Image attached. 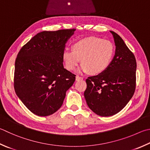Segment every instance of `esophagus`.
Instances as JSON below:
<instances>
[{
    "instance_id": "obj_1",
    "label": "esophagus",
    "mask_w": 150,
    "mask_h": 150,
    "mask_svg": "<svg viewBox=\"0 0 150 150\" xmlns=\"http://www.w3.org/2000/svg\"><path fill=\"white\" fill-rule=\"evenodd\" d=\"M75 79H76V81H80V80H82L83 79V78L82 77H79V76H76V77H75Z\"/></svg>"
}]
</instances>
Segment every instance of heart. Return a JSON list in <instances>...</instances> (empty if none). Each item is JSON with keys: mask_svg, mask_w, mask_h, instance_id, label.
Masks as SVG:
<instances>
[{"mask_svg": "<svg viewBox=\"0 0 150 150\" xmlns=\"http://www.w3.org/2000/svg\"><path fill=\"white\" fill-rule=\"evenodd\" d=\"M73 50L66 49L62 54L65 66L69 71L74 70L80 63L77 72L99 74L110 65L115 52L113 43L108 40L91 37L78 40L73 44Z\"/></svg>", "mask_w": 150, "mask_h": 150, "instance_id": "1", "label": "heart"}]
</instances>
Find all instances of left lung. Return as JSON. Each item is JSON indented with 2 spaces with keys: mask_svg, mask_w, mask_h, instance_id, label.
<instances>
[{
  "mask_svg": "<svg viewBox=\"0 0 150 150\" xmlns=\"http://www.w3.org/2000/svg\"><path fill=\"white\" fill-rule=\"evenodd\" d=\"M115 45V56L105 71L86 79L84 92L87 105L102 117L115 115L132 98L136 88L137 62L123 40L110 31Z\"/></svg>",
  "mask_w": 150,
  "mask_h": 150,
  "instance_id": "obj_1",
  "label": "left lung"
}]
</instances>
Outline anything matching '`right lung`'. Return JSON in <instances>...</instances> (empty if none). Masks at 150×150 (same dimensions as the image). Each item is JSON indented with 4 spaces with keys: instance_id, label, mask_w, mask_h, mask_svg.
Returning <instances> with one entry per match:
<instances>
[{
    "instance_id": "add662e5",
    "label": "right lung",
    "mask_w": 150,
    "mask_h": 150,
    "mask_svg": "<svg viewBox=\"0 0 150 150\" xmlns=\"http://www.w3.org/2000/svg\"><path fill=\"white\" fill-rule=\"evenodd\" d=\"M75 29L37 33L21 48L15 62L14 88L28 110L50 115L63 104L75 75L65 69L62 54Z\"/></svg>"
}]
</instances>
